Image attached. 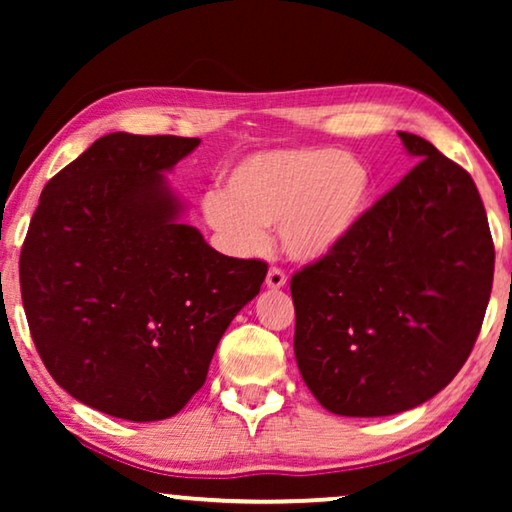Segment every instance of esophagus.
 <instances>
[{
    "instance_id": "esophagus-1",
    "label": "esophagus",
    "mask_w": 512,
    "mask_h": 512,
    "mask_svg": "<svg viewBox=\"0 0 512 512\" xmlns=\"http://www.w3.org/2000/svg\"><path fill=\"white\" fill-rule=\"evenodd\" d=\"M284 284H287V275H284V271H280V268H271V271L266 273V287L268 289H282Z\"/></svg>"
}]
</instances>
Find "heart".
Returning <instances> with one entry per match:
<instances>
[{
    "label": "heart",
    "instance_id": "1",
    "mask_svg": "<svg viewBox=\"0 0 512 512\" xmlns=\"http://www.w3.org/2000/svg\"><path fill=\"white\" fill-rule=\"evenodd\" d=\"M372 189L366 162L327 146L248 155L228 171L223 192L203 201L205 219L232 253L250 255L277 223L280 244L296 262L332 255L359 223Z\"/></svg>",
    "mask_w": 512,
    "mask_h": 512
}]
</instances>
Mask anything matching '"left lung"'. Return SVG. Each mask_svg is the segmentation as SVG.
<instances>
[{
  "mask_svg": "<svg viewBox=\"0 0 512 512\" xmlns=\"http://www.w3.org/2000/svg\"><path fill=\"white\" fill-rule=\"evenodd\" d=\"M420 162L343 244L291 277L293 350L327 411L379 418L431 400L470 357L495 273L470 173L397 133Z\"/></svg>",
  "mask_w": 512,
  "mask_h": 512,
  "instance_id": "1",
  "label": "left lung"
}]
</instances>
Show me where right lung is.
<instances>
[{
	"mask_svg": "<svg viewBox=\"0 0 512 512\" xmlns=\"http://www.w3.org/2000/svg\"><path fill=\"white\" fill-rule=\"evenodd\" d=\"M198 144L103 135L42 189L24 239L22 305L40 359L74 400L112 418L183 409L268 271L178 221L164 171Z\"/></svg>",
	"mask_w": 512,
	"mask_h": 512,
	"instance_id": "obj_1",
	"label": "right lung"
}]
</instances>
